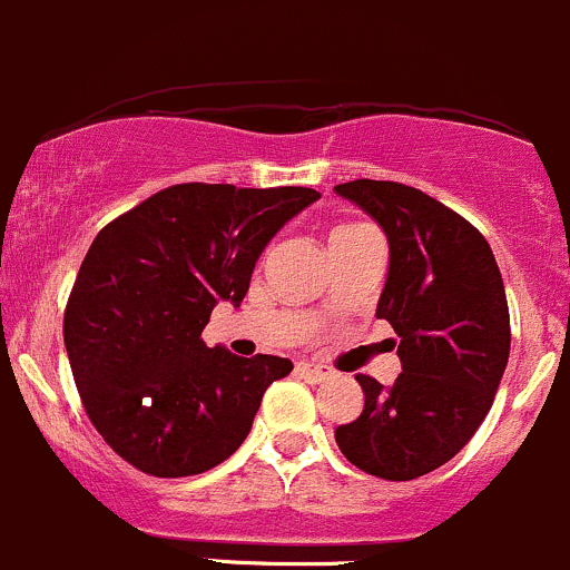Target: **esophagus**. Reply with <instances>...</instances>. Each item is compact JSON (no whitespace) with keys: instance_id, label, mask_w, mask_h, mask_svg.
Listing matches in <instances>:
<instances>
[{"instance_id":"34e87169","label":"esophagus","mask_w":570,"mask_h":570,"mask_svg":"<svg viewBox=\"0 0 570 570\" xmlns=\"http://www.w3.org/2000/svg\"><path fill=\"white\" fill-rule=\"evenodd\" d=\"M296 373L302 375L304 381H309V384H321V381H326L332 371L324 365H318V362H309V360H302L296 362Z\"/></svg>"}]
</instances>
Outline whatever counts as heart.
I'll return each mask as SVG.
<instances>
[{"mask_svg":"<svg viewBox=\"0 0 570 570\" xmlns=\"http://www.w3.org/2000/svg\"><path fill=\"white\" fill-rule=\"evenodd\" d=\"M356 227H365V225H337L332 233H343V230H356Z\"/></svg>","mask_w":570,"mask_h":570,"instance_id":"obj_1","label":"heart"}]
</instances>
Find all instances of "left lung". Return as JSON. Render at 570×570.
Returning <instances> with one entry per match:
<instances>
[{
  "instance_id": "1",
  "label": "left lung",
  "mask_w": 570,
  "mask_h": 570,
  "mask_svg": "<svg viewBox=\"0 0 570 570\" xmlns=\"http://www.w3.org/2000/svg\"><path fill=\"white\" fill-rule=\"evenodd\" d=\"M386 233L390 272L375 315L397 334L403 373L356 375L365 409L334 431L340 453L384 480H414L453 459L494 403L510 354L500 266L478 227L395 180L334 186Z\"/></svg>"
}]
</instances>
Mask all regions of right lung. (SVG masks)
Masks as SVG:
<instances>
[{
  "label": "right lung",
  "mask_w": 570,
  "mask_h": 570,
  "mask_svg": "<svg viewBox=\"0 0 570 570\" xmlns=\"http://www.w3.org/2000/svg\"><path fill=\"white\" fill-rule=\"evenodd\" d=\"M321 195L304 186L178 184L109 222L87 249L62 334L104 442L154 478L227 461L291 360L208 348L219 302L238 307L266 244Z\"/></svg>",
  "instance_id": "right-lung-1"
}]
</instances>
